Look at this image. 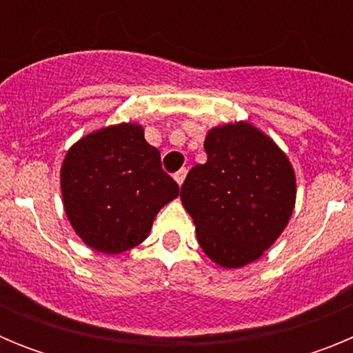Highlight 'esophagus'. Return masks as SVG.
Here are the masks:
<instances>
[{"instance_id":"34e87169","label":"esophagus","mask_w":353,"mask_h":353,"mask_svg":"<svg viewBox=\"0 0 353 353\" xmlns=\"http://www.w3.org/2000/svg\"><path fill=\"white\" fill-rule=\"evenodd\" d=\"M185 174H187L185 168H182V170H179L176 173H174V180H176V183H179V185H182L183 183V180H185Z\"/></svg>"}]
</instances>
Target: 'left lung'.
<instances>
[{"label":"left lung","instance_id":"1","mask_svg":"<svg viewBox=\"0 0 353 353\" xmlns=\"http://www.w3.org/2000/svg\"><path fill=\"white\" fill-rule=\"evenodd\" d=\"M207 162L182 185V203L207 256L226 269L258 260L288 224L295 173L276 143L249 123L215 127Z\"/></svg>","mask_w":353,"mask_h":353}]
</instances>
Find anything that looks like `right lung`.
<instances>
[{
	"instance_id": "add662e5",
	"label": "right lung",
	"mask_w": 353,
	"mask_h": 353,
	"mask_svg": "<svg viewBox=\"0 0 353 353\" xmlns=\"http://www.w3.org/2000/svg\"><path fill=\"white\" fill-rule=\"evenodd\" d=\"M61 192L77 235L97 251L118 254L141 244L157 212L180 189L162 170L161 152L146 143L143 127L120 123L68 150Z\"/></svg>"
}]
</instances>
